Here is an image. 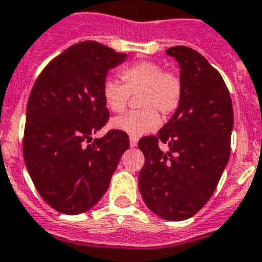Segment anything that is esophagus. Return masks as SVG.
<instances>
[{
    "mask_svg": "<svg viewBox=\"0 0 262 262\" xmlns=\"http://www.w3.org/2000/svg\"><path fill=\"white\" fill-rule=\"evenodd\" d=\"M138 144V138L137 137H133V136H130V146L132 147H136Z\"/></svg>",
    "mask_w": 262,
    "mask_h": 262,
    "instance_id": "34e87169",
    "label": "esophagus"
}]
</instances>
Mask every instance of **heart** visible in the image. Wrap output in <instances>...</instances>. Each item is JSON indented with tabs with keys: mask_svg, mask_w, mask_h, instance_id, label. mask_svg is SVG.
I'll list each match as a JSON object with an SVG mask.
<instances>
[{
	"mask_svg": "<svg viewBox=\"0 0 262 262\" xmlns=\"http://www.w3.org/2000/svg\"><path fill=\"white\" fill-rule=\"evenodd\" d=\"M122 84L105 80L103 99L106 108L112 112H122L128 105L130 95H138V104L144 108L118 116L112 121L113 128L138 137L158 128L161 115L167 117L178 109L183 95L181 77L171 71H163L156 62L141 60L121 68Z\"/></svg>",
	"mask_w": 262,
	"mask_h": 262,
	"instance_id": "1",
	"label": "heart"
}]
</instances>
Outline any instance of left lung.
I'll use <instances>...</instances> for the list:
<instances>
[{"label":"left lung","mask_w":262,"mask_h":262,"mask_svg":"<svg viewBox=\"0 0 262 262\" xmlns=\"http://www.w3.org/2000/svg\"><path fill=\"white\" fill-rule=\"evenodd\" d=\"M183 95L157 136L138 141L145 165L138 177L144 202L165 220L194 216L212 196L231 153L233 108L222 75L202 54L174 46ZM166 144L165 152L159 145Z\"/></svg>","instance_id":"1"}]
</instances>
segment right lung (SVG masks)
<instances>
[{
	"mask_svg": "<svg viewBox=\"0 0 262 262\" xmlns=\"http://www.w3.org/2000/svg\"><path fill=\"white\" fill-rule=\"evenodd\" d=\"M125 59L126 54L85 40L52 59L34 83L24 159L42 199L58 212L77 215L95 206L129 149L128 134L117 129L91 137L109 118L103 99L106 74Z\"/></svg>",
	"mask_w": 262,
	"mask_h": 262,
	"instance_id": "obj_1",
	"label": "right lung"
}]
</instances>
